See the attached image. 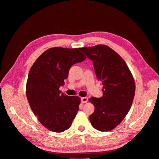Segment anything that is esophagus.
Listing matches in <instances>:
<instances>
[{"mask_svg":"<svg viewBox=\"0 0 159 159\" xmlns=\"http://www.w3.org/2000/svg\"><path fill=\"white\" fill-rule=\"evenodd\" d=\"M88 101V98H86V97L81 98V103H87Z\"/></svg>","mask_w":159,"mask_h":159,"instance_id":"34e87169","label":"esophagus"}]
</instances>
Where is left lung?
Returning <instances> with one entry per match:
<instances>
[{
    "instance_id": "left-lung-1",
    "label": "left lung",
    "mask_w": 159,
    "mask_h": 159,
    "mask_svg": "<svg viewBox=\"0 0 159 159\" xmlns=\"http://www.w3.org/2000/svg\"><path fill=\"white\" fill-rule=\"evenodd\" d=\"M80 50L93 61L96 77L103 84L102 97L89 99L95 107L90 122L98 131H111L123 121L132 105L135 93L133 75L122 57L106 45Z\"/></svg>"
}]
</instances>
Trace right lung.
Returning <instances> with one entry per match:
<instances>
[{
	"instance_id": "obj_1",
	"label": "right lung",
	"mask_w": 159,
	"mask_h": 159,
	"mask_svg": "<svg viewBox=\"0 0 159 159\" xmlns=\"http://www.w3.org/2000/svg\"><path fill=\"white\" fill-rule=\"evenodd\" d=\"M86 56L78 48L55 47L46 50L31 67L26 83V97L31 109L43 126L53 132L68 129L79 110L78 96L61 93L69 70Z\"/></svg>"
}]
</instances>
